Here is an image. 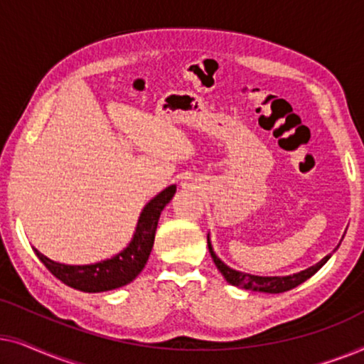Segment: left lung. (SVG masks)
Segmentation results:
<instances>
[{
  "instance_id": "8db88e82",
  "label": "left lung",
  "mask_w": 364,
  "mask_h": 364,
  "mask_svg": "<svg viewBox=\"0 0 364 364\" xmlns=\"http://www.w3.org/2000/svg\"><path fill=\"white\" fill-rule=\"evenodd\" d=\"M207 243H208V252H210L213 263H215L218 272L222 273L223 278H225L230 285L238 287V288H245V290L263 291V293H283V291L291 290V288L298 287L300 283H303L310 277L315 275V273L328 262V258L331 257V253H330V255H326L323 260L318 262L316 265L306 268V270H303L300 273H293V275H288V277H258V275H250V273L233 270V268L227 267L225 263H223L220 258L215 255V252H213V248H212L210 238L208 237H207Z\"/></svg>"
}]
</instances>
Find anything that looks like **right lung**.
Returning a JSON list of instances; mask_svg holds the SVG:
<instances>
[{
	"label": "right lung",
	"mask_w": 364,
	"mask_h": 364,
	"mask_svg": "<svg viewBox=\"0 0 364 364\" xmlns=\"http://www.w3.org/2000/svg\"><path fill=\"white\" fill-rule=\"evenodd\" d=\"M176 186L164 188L159 196L154 197L144 207L131 243L122 252H119L116 257L91 263V265H66V263H58L51 260V258L44 257L34 247L33 250L39 260L43 262V265L58 280H61L64 285L71 287L74 290L101 293L121 288L131 283L142 272V268L146 267L154 247L159 217H161L164 207L171 202L173 193H176Z\"/></svg>",
	"instance_id": "right-lung-1"
}]
</instances>
